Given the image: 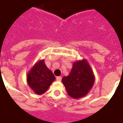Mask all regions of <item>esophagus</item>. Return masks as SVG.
<instances>
[{
	"label": "esophagus",
	"mask_w": 123,
	"mask_h": 123,
	"mask_svg": "<svg viewBox=\"0 0 123 123\" xmlns=\"http://www.w3.org/2000/svg\"><path fill=\"white\" fill-rule=\"evenodd\" d=\"M62 78L61 76L56 77V81H62Z\"/></svg>",
	"instance_id": "1"
}]
</instances>
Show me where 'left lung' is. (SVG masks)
Listing matches in <instances>:
<instances>
[{"label":"left lung","instance_id":"left-lung-1","mask_svg":"<svg viewBox=\"0 0 123 123\" xmlns=\"http://www.w3.org/2000/svg\"><path fill=\"white\" fill-rule=\"evenodd\" d=\"M94 76L91 68L85 60L74 63L71 73L62 79L68 95L74 98L85 96L92 87Z\"/></svg>","mask_w":123,"mask_h":123}]
</instances>
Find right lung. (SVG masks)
<instances>
[{
	"label": "right lung",
	"instance_id": "right-lung-1",
	"mask_svg": "<svg viewBox=\"0 0 123 123\" xmlns=\"http://www.w3.org/2000/svg\"><path fill=\"white\" fill-rule=\"evenodd\" d=\"M55 79L54 74L47 68L44 60H41L31 69L28 75L27 81L36 94L41 95L46 92Z\"/></svg>",
	"mask_w": 123,
	"mask_h": 123
}]
</instances>
